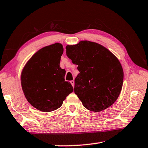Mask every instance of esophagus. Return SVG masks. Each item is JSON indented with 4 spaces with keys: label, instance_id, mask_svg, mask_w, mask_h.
<instances>
[{
    "label": "esophagus",
    "instance_id": "1",
    "mask_svg": "<svg viewBox=\"0 0 148 148\" xmlns=\"http://www.w3.org/2000/svg\"><path fill=\"white\" fill-rule=\"evenodd\" d=\"M70 82H71V84H72V87H74V80H72V81H71Z\"/></svg>",
    "mask_w": 148,
    "mask_h": 148
}]
</instances>
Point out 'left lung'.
I'll return each mask as SVG.
<instances>
[{
	"label": "left lung",
	"instance_id": "8db88e82",
	"mask_svg": "<svg viewBox=\"0 0 148 148\" xmlns=\"http://www.w3.org/2000/svg\"><path fill=\"white\" fill-rule=\"evenodd\" d=\"M66 56L78 65L74 92L83 106L99 112L118 98L123 82V70L116 56L96 42L82 40L66 46Z\"/></svg>",
	"mask_w": 148,
	"mask_h": 148
}]
</instances>
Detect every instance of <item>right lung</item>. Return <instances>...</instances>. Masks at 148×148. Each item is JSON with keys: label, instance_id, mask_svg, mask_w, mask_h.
Returning <instances> with one entry per match:
<instances>
[{"label": "right lung", "instance_id": "add662e5", "mask_svg": "<svg viewBox=\"0 0 148 148\" xmlns=\"http://www.w3.org/2000/svg\"><path fill=\"white\" fill-rule=\"evenodd\" d=\"M62 53L61 43L45 46L29 59L22 70L21 84L25 97L41 112L58 109L73 91L71 83L64 81L66 71L59 65Z\"/></svg>", "mask_w": 148, "mask_h": 148}]
</instances>
